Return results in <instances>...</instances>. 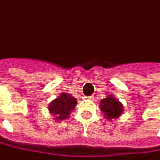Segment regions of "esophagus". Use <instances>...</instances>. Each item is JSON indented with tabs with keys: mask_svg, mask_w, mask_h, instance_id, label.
Returning <instances> with one entry per match:
<instances>
[{
	"mask_svg": "<svg viewBox=\"0 0 160 160\" xmlns=\"http://www.w3.org/2000/svg\"><path fill=\"white\" fill-rule=\"evenodd\" d=\"M86 99H94V97L93 96H89V97H84Z\"/></svg>",
	"mask_w": 160,
	"mask_h": 160,
	"instance_id": "obj_1",
	"label": "esophagus"
}]
</instances>
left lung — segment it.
I'll return each mask as SVG.
<instances>
[{
	"label": "left lung",
	"mask_w": 160,
	"mask_h": 160,
	"mask_svg": "<svg viewBox=\"0 0 160 160\" xmlns=\"http://www.w3.org/2000/svg\"><path fill=\"white\" fill-rule=\"evenodd\" d=\"M100 109L104 112L107 119H113L118 118L123 112V105L113 97L109 95L100 102Z\"/></svg>",
	"instance_id": "1"
}]
</instances>
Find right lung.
<instances>
[{
  "instance_id": "obj_1",
  "label": "right lung",
  "mask_w": 160,
  "mask_h": 160,
  "mask_svg": "<svg viewBox=\"0 0 160 160\" xmlns=\"http://www.w3.org/2000/svg\"><path fill=\"white\" fill-rule=\"evenodd\" d=\"M77 104V99L67 93H61L60 97L52 101L49 109L56 117V120H62L69 118L70 112L73 110Z\"/></svg>"
}]
</instances>
